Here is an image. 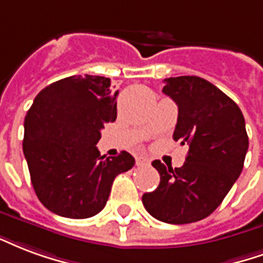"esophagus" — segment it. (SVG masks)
Segmentation results:
<instances>
[{
    "label": "esophagus",
    "mask_w": 263,
    "mask_h": 263,
    "mask_svg": "<svg viewBox=\"0 0 263 263\" xmlns=\"http://www.w3.org/2000/svg\"><path fill=\"white\" fill-rule=\"evenodd\" d=\"M148 164H150V160L145 158V157H137V158H136V165L137 166L148 165Z\"/></svg>",
    "instance_id": "obj_1"
}]
</instances>
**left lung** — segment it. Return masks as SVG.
I'll return each instance as SVG.
<instances>
[{
  "mask_svg": "<svg viewBox=\"0 0 263 263\" xmlns=\"http://www.w3.org/2000/svg\"><path fill=\"white\" fill-rule=\"evenodd\" d=\"M162 92L178 105L174 140L189 151L175 170L153 161L160 185L143 195V204L164 223H195L220 206L242 171L248 151L245 120L231 98L200 77L166 78Z\"/></svg>",
  "mask_w": 263,
  "mask_h": 263,
  "instance_id": "left-lung-1",
  "label": "left lung"
}]
</instances>
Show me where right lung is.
<instances>
[{"instance_id":"1","label":"right lung","mask_w":263,"mask_h":263,"mask_svg":"<svg viewBox=\"0 0 263 263\" xmlns=\"http://www.w3.org/2000/svg\"><path fill=\"white\" fill-rule=\"evenodd\" d=\"M110 80L72 76L47 85L25 118L24 154L34 193L46 209L68 218H88L108 202L115 178L134 158L101 155L103 124L118 116Z\"/></svg>"}]
</instances>
